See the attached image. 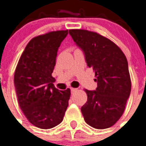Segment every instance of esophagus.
Segmentation results:
<instances>
[{
    "label": "esophagus",
    "mask_w": 146,
    "mask_h": 146,
    "mask_svg": "<svg viewBox=\"0 0 146 146\" xmlns=\"http://www.w3.org/2000/svg\"><path fill=\"white\" fill-rule=\"evenodd\" d=\"M70 90H71V92H72V93H73V92H75L76 91V90H77V89H74V88H71Z\"/></svg>",
    "instance_id": "1"
}]
</instances>
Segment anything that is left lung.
I'll use <instances>...</instances> for the list:
<instances>
[{"mask_svg": "<svg viewBox=\"0 0 146 146\" xmlns=\"http://www.w3.org/2000/svg\"><path fill=\"white\" fill-rule=\"evenodd\" d=\"M69 33L84 53L97 82L96 90L85 89L88 98L81 108L85 121L96 129L112 127L122 116L131 91L127 57L117 44L97 33L70 29Z\"/></svg>", "mask_w": 146, "mask_h": 146, "instance_id": "left-lung-1", "label": "left lung"}]
</instances>
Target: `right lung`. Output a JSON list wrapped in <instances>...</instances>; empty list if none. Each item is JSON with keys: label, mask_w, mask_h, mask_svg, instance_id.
<instances>
[{"label": "right lung", "mask_w": 146, "mask_h": 146, "mask_svg": "<svg viewBox=\"0 0 146 146\" xmlns=\"http://www.w3.org/2000/svg\"><path fill=\"white\" fill-rule=\"evenodd\" d=\"M68 30L54 31L33 38L17 64L14 86L20 108L33 125L50 129L62 122L70 89L60 91L51 74L57 50Z\"/></svg>", "instance_id": "right-lung-1"}]
</instances>
